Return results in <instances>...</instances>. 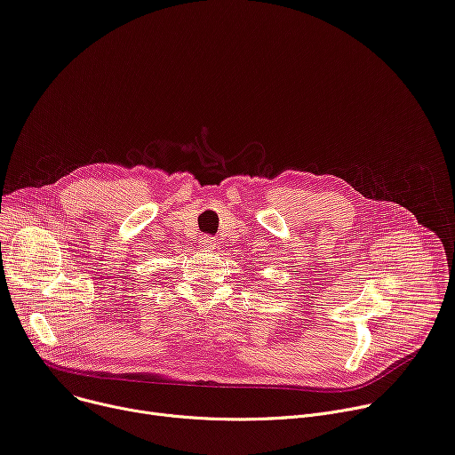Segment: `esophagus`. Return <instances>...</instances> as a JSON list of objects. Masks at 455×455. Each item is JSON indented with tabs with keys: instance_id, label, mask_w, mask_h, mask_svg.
Here are the masks:
<instances>
[{
	"instance_id": "1",
	"label": "esophagus",
	"mask_w": 455,
	"mask_h": 455,
	"mask_svg": "<svg viewBox=\"0 0 455 455\" xmlns=\"http://www.w3.org/2000/svg\"><path fill=\"white\" fill-rule=\"evenodd\" d=\"M200 245L204 249H213L217 243H215V238L210 236V235H202L200 236Z\"/></svg>"
}]
</instances>
